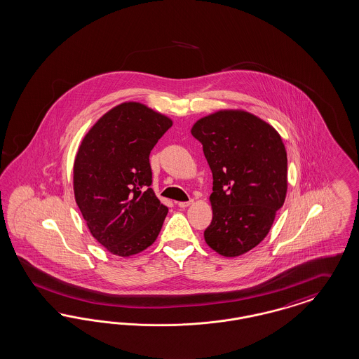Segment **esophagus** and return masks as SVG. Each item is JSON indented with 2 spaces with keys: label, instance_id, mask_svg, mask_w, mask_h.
I'll list each match as a JSON object with an SVG mask.
<instances>
[{
  "label": "esophagus",
  "instance_id": "1",
  "mask_svg": "<svg viewBox=\"0 0 359 359\" xmlns=\"http://www.w3.org/2000/svg\"><path fill=\"white\" fill-rule=\"evenodd\" d=\"M192 204V200H188V201H179L177 203V205L180 207V208H187L188 205H191Z\"/></svg>",
  "mask_w": 359,
  "mask_h": 359
}]
</instances>
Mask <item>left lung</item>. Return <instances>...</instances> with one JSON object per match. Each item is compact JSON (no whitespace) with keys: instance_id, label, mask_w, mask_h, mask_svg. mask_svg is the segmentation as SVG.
<instances>
[{"instance_id":"obj_1","label":"left lung","mask_w":359,"mask_h":359,"mask_svg":"<svg viewBox=\"0 0 359 359\" xmlns=\"http://www.w3.org/2000/svg\"><path fill=\"white\" fill-rule=\"evenodd\" d=\"M210 164L212 222L205 243L236 257L259 245L284 205L287 159L272 126L245 111H219L191 130Z\"/></svg>"}]
</instances>
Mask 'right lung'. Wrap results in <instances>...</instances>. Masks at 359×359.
Returning a JSON list of instances; mask_svg holds the SVG:
<instances>
[{
	"instance_id": "obj_1",
	"label": "right lung",
	"mask_w": 359,
	"mask_h": 359,
	"mask_svg": "<svg viewBox=\"0 0 359 359\" xmlns=\"http://www.w3.org/2000/svg\"><path fill=\"white\" fill-rule=\"evenodd\" d=\"M171 126L167 116L128 102L104 114L79 146L75 201L91 235L112 255H136L161 232L168 208L149 188V154Z\"/></svg>"
}]
</instances>
